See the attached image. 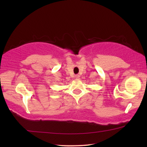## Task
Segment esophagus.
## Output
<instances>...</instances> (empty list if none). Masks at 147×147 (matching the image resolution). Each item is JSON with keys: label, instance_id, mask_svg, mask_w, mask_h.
I'll use <instances>...</instances> for the list:
<instances>
[{"label": "esophagus", "instance_id": "1", "mask_svg": "<svg viewBox=\"0 0 147 147\" xmlns=\"http://www.w3.org/2000/svg\"><path fill=\"white\" fill-rule=\"evenodd\" d=\"M80 76L79 75V74H76V75L75 76V78H76V79H80Z\"/></svg>", "mask_w": 147, "mask_h": 147}]
</instances>
